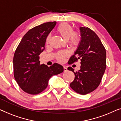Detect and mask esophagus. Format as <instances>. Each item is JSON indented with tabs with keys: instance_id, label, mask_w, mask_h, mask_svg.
<instances>
[{
	"instance_id": "1",
	"label": "esophagus",
	"mask_w": 121,
	"mask_h": 121,
	"mask_svg": "<svg viewBox=\"0 0 121 121\" xmlns=\"http://www.w3.org/2000/svg\"><path fill=\"white\" fill-rule=\"evenodd\" d=\"M67 69L66 68V67H65V66H64V72H66V71H67Z\"/></svg>"
}]
</instances>
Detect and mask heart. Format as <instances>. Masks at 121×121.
Masks as SVG:
<instances>
[{
	"label": "heart",
	"instance_id": "b5f03b06",
	"mask_svg": "<svg viewBox=\"0 0 121 121\" xmlns=\"http://www.w3.org/2000/svg\"><path fill=\"white\" fill-rule=\"evenodd\" d=\"M57 32L65 41H69V44L71 47H76L80 44L81 41V35L78 32L74 31L72 26L68 23H62L59 25L57 28ZM50 37L48 35L46 42L49 43ZM68 56V53L66 52H57L56 55V59L58 61L63 62Z\"/></svg>",
	"mask_w": 121,
	"mask_h": 121
}]
</instances>
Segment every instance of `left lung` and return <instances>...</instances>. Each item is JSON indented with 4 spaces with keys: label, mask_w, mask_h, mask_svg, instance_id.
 Returning <instances> with one entry per match:
<instances>
[{
    "label": "left lung",
    "mask_w": 121,
    "mask_h": 121,
    "mask_svg": "<svg viewBox=\"0 0 121 121\" xmlns=\"http://www.w3.org/2000/svg\"><path fill=\"white\" fill-rule=\"evenodd\" d=\"M81 41L74 54L70 57L69 64L81 60V69L74 72L71 67L68 70L73 72L74 81L71 88L81 95L94 91L99 86L106 69V50L99 37L88 27H81Z\"/></svg>",
    "instance_id": "1"
}]
</instances>
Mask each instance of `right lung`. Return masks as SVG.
<instances>
[{"instance_id": "obj_1", "label": "right lung", "mask_w": 121, "mask_h": 121, "mask_svg": "<svg viewBox=\"0 0 121 121\" xmlns=\"http://www.w3.org/2000/svg\"><path fill=\"white\" fill-rule=\"evenodd\" d=\"M56 22H48L29 30L15 50L13 59V74L20 87L32 95L39 94L54 75L63 72L64 68L54 63L50 67L40 64L39 55L45 49L46 39Z\"/></svg>"}]
</instances>
